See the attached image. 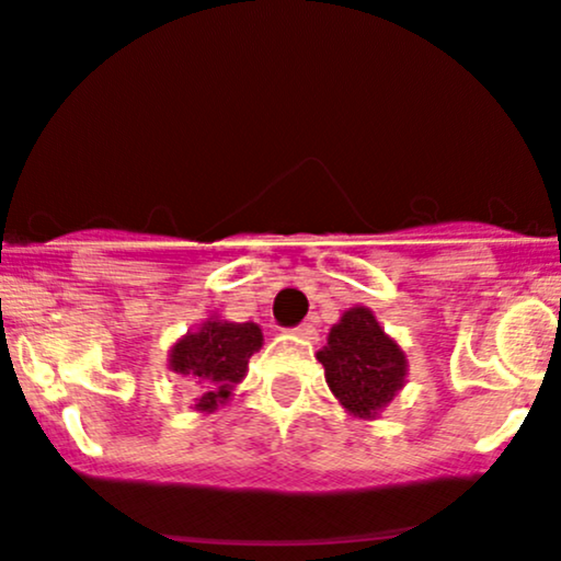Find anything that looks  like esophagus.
I'll use <instances>...</instances> for the list:
<instances>
[{"label":"esophagus","mask_w":561,"mask_h":561,"mask_svg":"<svg viewBox=\"0 0 561 561\" xmlns=\"http://www.w3.org/2000/svg\"><path fill=\"white\" fill-rule=\"evenodd\" d=\"M293 333H296L298 339H306V341H317V335H320V333H317V328L311 325V322H300L298 328H293Z\"/></svg>","instance_id":"obj_1"}]
</instances>
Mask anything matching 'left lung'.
<instances>
[{
  "instance_id": "obj_1",
  "label": "left lung",
  "mask_w": 561,
  "mask_h": 561,
  "mask_svg": "<svg viewBox=\"0 0 561 561\" xmlns=\"http://www.w3.org/2000/svg\"><path fill=\"white\" fill-rule=\"evenodd\" d=\"M328 387L355 416H376L405 381V355L365 306L350 309L317 352Z\"/></svg>"
}]
</instances>
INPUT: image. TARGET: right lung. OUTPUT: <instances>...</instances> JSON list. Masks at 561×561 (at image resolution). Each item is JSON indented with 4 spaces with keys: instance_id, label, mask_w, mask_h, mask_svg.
I'll use <instances>...</instances> for the list:
<instances>
[{
    "instance_id": "1",
    "label": "right lung",
    "mask_w": 561,
    "mask_h": 561,
    "mask_svg": "<svg viewBox=\"0 0 561 561\" xmlns=\"http://www.w3.org/2000/svg\"><path fill=\"white\" fill-rule=\"evenodd\" d=\"M263 346V333L255 322H204L198 333H187L172 350L174 374L191 376L202 387L196 398L198 411L226 403L233 385L247 374V363Z\"/></svg>"
}]
</instances>
